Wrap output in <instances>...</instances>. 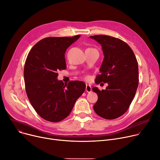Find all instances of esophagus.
<instances>
[{"label":"esophagus","mask_w":160,"mask_h":160,"mask_svg":"<svg viewBox=\"0 0 160 160\" xmlns=\"http://www.w3.org/2000/svg\"><path fill=\"white\" fill-rule=\"evenodd\" d=\"M92 91V88L91 87L90 85H86V91L88 92V93H90V92H91Z\"/></svg>","instance_id":"obj_1"}]
</instances>
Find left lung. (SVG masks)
I'll return each mask as SVG.
<instances>
[{
    "label": "left lung",
    "instance_id": "1",
    "mask_svg": "<svg viewBox=\"0 0 160 160\" xmlns=\"http://www.w3.org/2000/svg\"><path fill=\"white\" fill-rule=\"evenodd\" d=\"M90 38L101 45L104 56L95 83H108L102 91L92 89L98 95L94 111L104 119H115L128 110L135 97L139 84L137 59L130 46L118 38L105 35Z\"/></svg>",
    "mask_w": 160,
    "mask_h": 160
}]
</instances>
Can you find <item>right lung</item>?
Masks as SVG:
<instances>
[{"label":"right lung","mask_w":160,"mask_h":160,"mask_svg":"<svg viewBox=\"0 0 160 160\" xmlns=\"http://www.w3.org/2000/svg\"><path fill=\"white\" fill-rule=\"evenodd\" d=\"M80 37L44 38L32 47L27 58L24 68L27 95L33 109L46 121L56 122L66 118L86 89L82 81L64 84L57 79L58 72L67 67L66 50Z\"/></svg>","instance_id":"1"}]
</instances>
